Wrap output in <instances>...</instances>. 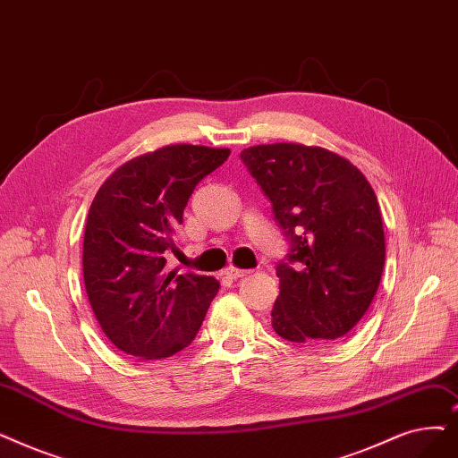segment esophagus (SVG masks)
<instances>
[{
	"mask_svg": "<svg viewBox=\"0 0 458 458\" xmlns=\"http://www.w3.org/2000/svg\"><path fill=\"white\" fill-rule=\"evenodd\" d=\"M250 271H247V269H240V267H235V266H228L226 269H225V275L228 276V278H242V276H245V275H249Z\"/></svg>",
	"mask_w": 458,
	"mask_h": 458,
	"instance_id": "esophagus-1",
	"label": "esophagus"
}]
</instances>
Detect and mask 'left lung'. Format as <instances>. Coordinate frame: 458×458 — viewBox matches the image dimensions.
Returning a JSON list of instances; mask_svg holds the SVG:
<instances>
[{"mask_svg":"<svg viewBox=\"0 0 458 458\" xmlns=\"http://www.w3.org/2000/svg\"><path fill=\"white\" fill-rule=\"evenodd\" d=\"M242 161L292 240L276 266L271 326L295 344L344 339L369 310L382 281L386 237L377 198L363 172L326 148L262 144Z\"/></svg>","mask_w":458,"mask_h":458,"instance_id":"obj_1","label":"left lung"}]
</instances>
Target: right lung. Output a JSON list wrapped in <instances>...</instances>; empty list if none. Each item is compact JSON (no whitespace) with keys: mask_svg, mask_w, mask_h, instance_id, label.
Masks as SVG:
<instances>
[{"mask_svg":"<svg viewBox=\"0 0 458 458\" xmlns=\"http://www.w3.org/2000/svg\"><path fill=\"white\" fill-rule=\"evenodd\" d=\"M228 148L174 144L138 155L97 191L84 232V283L108 341L142 361L187 348L221 283L166 269L189 198Z\"/></svg>","mask_w":458,"mask_h":458,"instance_id":"obj_1","label":"right lung"}]
</instances>
